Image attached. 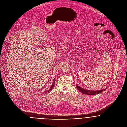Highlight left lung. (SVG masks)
<instances>
[{"label": "left lung", "mask_w": 127, "mask_h": 127, "mask_svg": "<svg viewBox=\"0 0 127 127\" xmlns=\"http://www.w3.org/2000/svg\"><path fill=\"white\" fill-rule=\"evenodd\" d=\"M76 87L78 89V90L79 91H80L82 93L85 94H87V95H96V94H99L100 93H102L103 91H105L106 89H107V88H106V89H104L101 90H99V91H91V90H85L83 89V88H82L81 87H80L79 86H78V85H76Z\"/></svg>", "instance_id": "8db88e82"}]
</instances>
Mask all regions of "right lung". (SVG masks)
<instances>
[{
	"label": "right lung",
	"instance_id": "right-lung-1",
	"mask_svg": "<svg viewBox=\"0 0 127 127\" xmlns=\"http://www.w3.org/2000/svg\"><path fill=\"white\" fill-rule=\"evenodd\" d=\"M55 79L54 80V82H53V84H52V86H51V87H50V88L49 89H48V90H47V91H45V92H44V93H46V92H49V91H51L52 90V89H53V88L54 87V86H55Z\"/></svg>",
	"mask_w": 127,
	"mask_h": 127
}]
</instances>
